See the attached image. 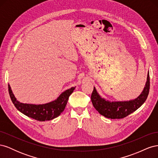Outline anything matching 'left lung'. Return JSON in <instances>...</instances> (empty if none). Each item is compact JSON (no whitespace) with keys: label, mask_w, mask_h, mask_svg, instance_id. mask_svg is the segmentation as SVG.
<instances>
[{"label":"left lung","mask_w":158,"mask_h":158,"mask_svg":"<svg viewBox=\"0 0 158 158\" xmlns=\"http://www.w3.org/2000/svg\"><path fill=\"white\" fill-rule=\"evenodd\" d=\"M150 91V75L148 74L146 86L136 99L128 102H110L99 96L94 88L91 100L94 107L102 115L109 118H123L131 114L145 102Z\"/></svg>","instance_id":"1"}]
</instances>
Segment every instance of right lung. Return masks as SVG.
<instances>
[{"label": "right lung", "mask_w": 158, "mask_h": 158, "mask_svg": "<svg viewBox=\"0 0 158 158\" xmlns=\"http://www.w3.org/2000/svg\"><path fill=\"white\" fill-rule=\"evenodd\" d=\"M74 89L75 87H73L66 90L56 100L52 102L43 105H33L18 102L8 84V92L14 106L25 115L39 121H50L59 116L64 110L69 98Z\"/></svg>", "instance_id": "obj_1"}]
</instances>
